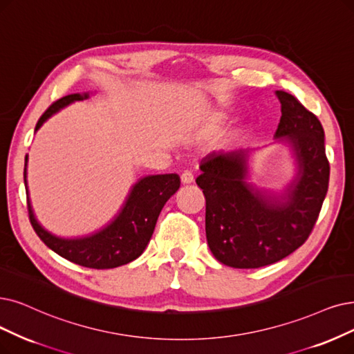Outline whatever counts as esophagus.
Listing matches in <instances>:
<instances>
[{
	"label": "esophagus",
	"instance_id": "34e87169",
	"mask_svg": "<svg viewBox=\"0 0 354 354\" xmlns=\"http://www.w3.org/2000/svg\"><path fill=\"white\" fill-rule=\"evenodd\" d=\"M180 178H181L183 185H192V183L194 181V177H193V174L190 171H185V173L180 176Z\"/></svg>",
	"mask_w": 354,
	"mask_h": 354
}]
</instances>
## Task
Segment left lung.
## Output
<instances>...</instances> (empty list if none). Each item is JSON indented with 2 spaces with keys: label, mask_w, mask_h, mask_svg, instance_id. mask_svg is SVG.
<instances>
[{
  "label": "left lung",
  "mask_w": 354,
  "mask_h": 354,
  "mask_svg": "<svg viewBox=\"0 0 354 354\" xmlns=\"http://www.w3.org/2000/svg\"><path fill=\"white\" fill-rule=\"evenodd\" d=\"M281 118L276 138L289 144L298 174L280 194L247 181L250 149L210 152L196 178L206 199V238L215 259L234 268H259L288 257L313 232L328 190L324 129L313 111L276 91Z\"/></svg>",
  "instance_id": "8db88e82"
}]
</instances>
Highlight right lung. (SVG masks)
Segmentation results:
<instances>
[{"instance_id":"obj_1","label":"right lung","mask_w":354,"mask_h":354,"mask_svg":"<svg viewBox=\"0 0 354 354\" xmlns=\"http://www.w3.org/2000/svg\"><path fill=\"white\" fill-rule=\"evenodd\" d=\"M88 98V93L69 94L56 100L37 120V131L56 111L65 106ZM27 155L24 164V186L27 210L37 236L52 251L78 266L88 268H115L138 259L147 248L155 223L165 202L180 187L178 174H158L140 178L132 187L119 215L103 230L81 238H61L50 234L35 218L27 190Z\"/></svg>"}]
</instances>
